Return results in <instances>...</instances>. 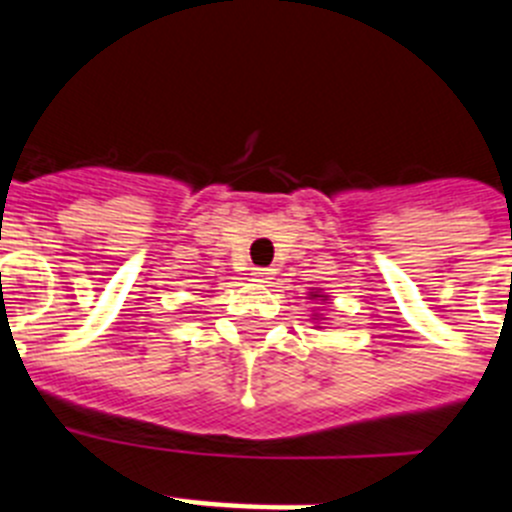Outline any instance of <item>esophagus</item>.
Masks as SVG:
<instances>
[{
	"label": "esophagus",
	"instance_id": "obj_1",
	"mask_svg": "<svg viewBox=\"0 0 512 512\" xmlns=\"http://www.w3.org/2000/svg\"><path fill=\"white\" fill-rule=\"evenodd\" d=\"M271 274H274V271L271 269H264V266H256V269L251 271V277H253V282H261V284H266L271 279Z\"/></svg>",
	"mask_w": 512,
	"mask_h": 512
}]
</instances>
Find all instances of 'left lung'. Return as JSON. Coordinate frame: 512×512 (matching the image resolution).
Returning <instances> with one entry per match:
<instances>
[{
    "label": "left lung",
    "instance_id": "1",
    "mask_svg": "<svg viewBox=\"0 0 512 512\" xmlns=\"http://www.w3.org/2000/svg\"><path fill=\"white\" fill-rule=\"evenodd\" d=\"M328 292H323V289H310V292H307V300H312V302H320V305H325V302H328ZM310 323L315 325V328L318 330H323L325 325L330 323L328 318H325L323 312H318V310H312V315H310Z\"/></svg>",
    "mask_w": 512,
    "mask_h": 512
}]
</instances>
